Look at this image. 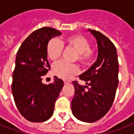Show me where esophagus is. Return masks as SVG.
<instances>
[{
  "mask_svg": "<svg viewBox=\"0 0 134 134\" xmlns=\"http://www.w3.org/2000/svg\"><path fill=\"white\" fill-rule=\"evenodd\" d=\"M64 82L65 84H67V83H70L71 81H70V80H64Z\"/></svg>",
  "mask_w": 134,
  "mask_h": 134,
  "instance_id": "esophagus-1",
  "label": "esophagus"
}]
</instances>
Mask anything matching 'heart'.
<instances>
[{"label":"heart","mask_w":134,"mask_h":134,"mask_svg":"<svg viewBox=\"0 0 134 134\" xmlns=\"http://www.w3.org/2000/svg\"><path fill=\"white\" fill-rule=\"evenodd\" d=\"M63 46L75 50L77 54L75 60H77L82 66L90 65L96 57V52L90 47V42L87 38L80 34H74L66 37L62 42L57 38H51L47 46L48 57L52 61L58 59L63 51ZM53 72L59 77L67 79L77 74L79 68L75 64L60 61L54 65Z\"/></svg>","instance_id":"obj_1"}]
</instances>
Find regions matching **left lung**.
Returning <instances> with one entry per match:
<instances>
[{
  "mask_svg": "<svg viewBox=\"0 0 134 134\" xmlns=\"http://www.w3.org/2000/svg\"><path fill=\"white\" fill-rule=\"evenodd\" d=\"M97 40L98 55L90 69L79 76L86 86L73 81L75 96L72 114L84 122L93 123L109 111L118 85V61L116 48L109 38L98 31L88 29Z\"/></svg>",
  "mask_w": 134,
  "mask_h": 134,
  "instance_id": "8db88e82",
  "label": "left lung"
}]
</instances>
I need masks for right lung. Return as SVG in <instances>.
Returning <instances> with one entry per match:
<instances>
[{
  "label": "right lung",
  "instance_id": "right-lung-1",
  "mask_svg": "<svg viewBox=\"0 0 134 134\" xmlns=\"http://www.w3.org/2000/svg\"><path fill=\"white\" fill-rule=\"evenodd\" d=\"M59 35L61 32L54 28L38 29L25 39L17 52L11 90L20 113L31 122H44L52 117L55 101L64 86V82L57 76L52 83L41 82V76L50 70L47 44Z\"/></svg>",
  "mask_w": 134,
  "mask_h": 134
}]
</instances>
